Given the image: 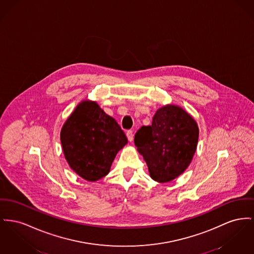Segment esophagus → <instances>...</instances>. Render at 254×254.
I'll return each mask as SVG.
<instances>
[{"label":"esophagus","mask_w":254,"mask_h":254,"mask_svg":"<svg viewBox=\"0 0 254 254\" xmlns=\"http://www.w3.org/2000/svg\"><path fill=\"white\" fill-rule=\"evenodd\" d=\"M127 137L129 142H132V140H133V131L132 130H127Z\"/></svg>","instance_id":"34e87169"}]
</instances>
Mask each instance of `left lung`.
<instances>
[{"label":"left lung","mask_w":254,"mask_h":254,"mask_svg":"<svg viewBox=\"0 0 254 254\" xmlns=\"http://www.w3.org/2000/svg\"><path fill=\"white\" fill-rule=\"evenodd\" d=\"M198 126L182 107L166 105L155 112L150 126H143L134 144L149 168V177L165 183L188 168L196 150Z\"/></svg>","instance_id":"obj_1"}]
</instances>
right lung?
<instances>
[{"label":"right lung","mask_w":254,"mask_h":254,"mask_svg":"<svg viewBox=\"0 0 254 254\" xmlns=\"http://www.w3.org/2000/svg\"><path fill=\"white\" fill-rule=\"evenodd\" d=\"M60 141L70 168L91 182L110 172L116 154L127 144L118 123L90 100L80 102L65 121Z\"/></svg>","instance_id":"obj_1"}]
</instances>
